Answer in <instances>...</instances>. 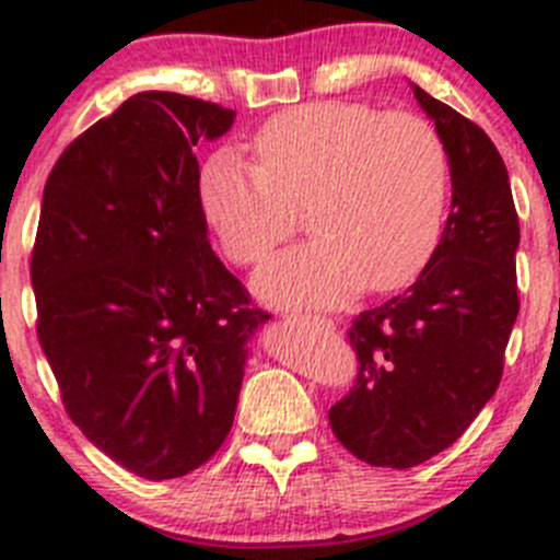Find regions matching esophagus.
<instances>
[{
	"label": "esophagus",
	"instance_id": "esophagus-1",
	"mask_svg": "<svg viewBox=\"0 0 560 560\" xmlns=\"http://www.w3.org/2000/svg\"><path fill=\"white\" fill-rule=\"evenodd\" d=\"M292 322H303V325H316V327H332V322L327 316H312V314H290Z\"/></svg>",
	"mask_w": 560,
	"mask_h": 560
}]
</instances>
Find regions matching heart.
<instances>
[{
	"mask_svg": "<svg viewBox=\"0 0 560 560\" xmlns=\"http://www.w3.org/2000/svg\"><path fill=\"white\" fill-rule=\"evenodd\" d=\"M257 165L235 151L202 162L197 197L228 259L262 262L295 230L254 290L276 306H338L360 290L393 292L425 270L442 238L450 162L436 129L411 113L314 103L268 118Z\"/></svg>",
	"mask_w": 560,
	"mask_h": 560,
	"instance_id": "obj_1",
	"label": "heart"
}]
</instances>
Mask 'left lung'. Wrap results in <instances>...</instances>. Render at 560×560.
<instances>
[{"mask_svg":"<svg viewBox=\"0 0 560 560\" xmlns=\"http://www.w3.org/2000/svg\"><path fill=\"white\" fill-rule=\"evenodd\" d=\"M411 89L447 151L453 206L415 284L352 322L358 385L327 415L349 453L385 468L420 466L460 439L499 387L521 308L504 160L477 124Z\"/></svg>","mask_w":560,"mask_h":560,"instance_id":"left-lung-1","label":"left lung"}]
</instances>
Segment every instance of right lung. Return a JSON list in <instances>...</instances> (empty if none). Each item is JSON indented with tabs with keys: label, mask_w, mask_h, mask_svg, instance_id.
I'll return each instance as SVG.
<instances>
[{
	"label": "right lung",
	"mask_w": 560,
	"mask_h": 560,
	"mask_svg": "<svg viewBox=\"0 0 560 560\" xmlns=\"http://www.w3.org/2000/svg\"><path fill=\"white\" fill-rule=\"evenodd\" d=\"M235 110L140 92L45 180L37 336L83 436L138 477L195 471L228 439L248 338L270 319L208 244L195 145Z\"/></svg>",
	"instance_id": "right-lung-1"
}]
</instances>
